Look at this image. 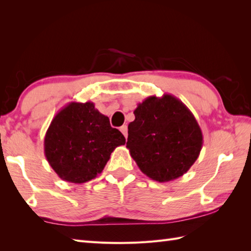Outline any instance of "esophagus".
I'll return each instance as SVG.
<instances>
[{
  "label": "esophagus",
  "mask_w": 251,
  "mask_h": 251,
  "mask_svg": "<svg viewBox=\"0 0 251 251\" xmlns=\"http://www.w3.org/2000/svg\"><path fill=\"white\" fill-rule=\"evenodd\" d=\"M120 131H121L122 134L125 135V137L126 138V137H127V126H120Z\"/></svg>",
  "instance_id": "obj_1"
}]
</instances>
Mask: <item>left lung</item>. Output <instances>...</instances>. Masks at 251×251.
<instances>
[{
  "label": "left lung",
  "mask_w": 251,
  "mask_h": 251,
  "mask_svg": "<svg viewBox=\"0 0 251 251\" xmlns=\"http://www.w3.org/2000/svg\"><path fill=\"white\" fill-rule=\"evenodd\" d=\"M127 126L126 148L145 175L159 182L177 179L199 158L203 134L196 117L172 94L145 99Z\"/></svg>",
  "instance_id": "8db88e82"
}]
</instances>
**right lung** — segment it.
Masks as SVG:
<instances>
[{
	"instance_id": "add662e5",
	"label": "right lung",
	"mask_w": 251,
	"mask_h": 251,
	"mask_svg": "<svg viewBox=\"0 0 251 251\" xmlns=\"http://www.w3.org/2000/svg\"><path fill=\"white\" fill-rule=\"evenodd\" d=\"M126 144L107 116L92 102H71L54 116L44 150L49 165L65 181L83 183L102 173L116 147Z\"/></svg>"
}]
</instances>
